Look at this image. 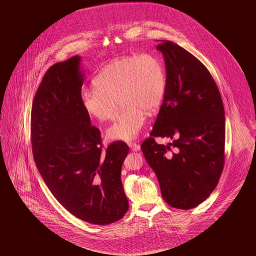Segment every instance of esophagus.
Here are the masks:
<instances>
[{
	"instance_id": "34e87169",
	"label": "esophagus",
	"mask_w": 256,
	"mask_h": 256,
	"mask_svg": "<svg viewBox=\"0 0 256 256\" xmlns=\"http://www.w3.org/2000/svg\"><path fill=\"white\" fill-rule=\"evenodd\" d=\"M128 146H130L132 151H139L140 149V144H136V142H128Z\"/></svg>"
}]
</instances>
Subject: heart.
<instances>
[{"label":"heart","instance_id":"obj_1","mask_svg":"<svg viewBox=\"0 0 256 256\" xmlns=\"http://www.w3.org/2000/svg\"><path fill=\"white\" fill-rule=\"evenodd\" d=\"M94 88L82 94L86 114L100 121L116 114L117 100L123 106L108 130V138L135 139L146 124L148 112L162 104L167 86L162 61L155 55H126L108 64L94 78Z\"/></svg>","mask_w":256,"mask_h":256}]
</instances>
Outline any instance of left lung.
<instances>
[{"label":"left lung","instance_id":"obj_1","mask_svg":"<svg viewBox=\"0 0 256 256\" xmlns=\"http://www.w3.org/2000/svg\"><path fill=\"white\" fill-rule=\"evenodd\" d=\"M156 48L164 57L167 86L151 137L140 148L164 201L190 210L210 197L224 170V108L214 78L195 56L168 40ZM155 136L173 142L158 145Z\"/></svg>","mask_w":256,"mask_h":256}]
</instances>
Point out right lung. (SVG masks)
Segmentation results:
<instances>
[{
  "label": "right lung",
  "instance_id": "obj_1",
  "mask_svg": "<svg viewBox=\"0 0 256 256\" xmlns=\"http://www.w3.org/2000/svg\"><path fill=\"white\" fill-rule=\"evenodd\" d=\"M80 56L52 66L32 101L31 142L39 172L50 192L78 218L92 224L124 217L128 202L121 181L128 144L103 149L100 130L82 105Z\"/></svg>",
  "mask_w": 256,
  "mask_h": 256
}]
</instances>
